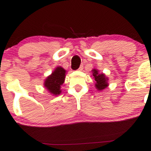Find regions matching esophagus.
I'll use <instances>...</instances> for the list:
<instances>
[{
    "label": "esophagus",
    "instance_id": "esophagus-1",
    "mask_svg": "<svg viewBox=\"0 0 151 151\" xmlns=\"http://www.w3.org/2000/svg\"><path fill=\"white\" fill-rule=\"evenodd\" d=\"M83 65H81L80 66V67H79V69H78V70L79 71H82V69H83Z\"/></svg>",
    "mask_w": 151,
    "mask_h": 151
}]
</instances>
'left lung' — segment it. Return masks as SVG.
<instances>
[{"mask_svg":"<svg viewBox=\"0 0 151 151\" xmlns=\"http://www.w3.org/2000/svg\"><path fill=\"white\" fill-rule=\"evenodd\" d=\"M92 75L95 80V87L97 90H101L105 89L108 86L107 81L108 79L107 77H105V75L102 73H99L98 70L96 69H93L92 70Z\"/></svg>","mask_w":151,"mask_h":151,"instance_id":"obj_1","label":"left lung"}]
</instances>
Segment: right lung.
Instances as JSON below:
<instances>
[{
    "label": "right lung",
    "mask_w": 151,
    "mask_h": 151,
    "mask_svg": "<svg viewBox=\"0 0 151 151\" xmlns=\"http://www.w3.org/2000/svg\"><path fill=\"white\" fill-rule=\"evenodd\" d=\"M65 76V69L61 67H57L55 70L51 73V75L45 79L44 84V87L53 95H59L62 92L61 86L64 82Z\"/></svg>",
    "instance_id": "right-lung-1"
}]
</instances>
